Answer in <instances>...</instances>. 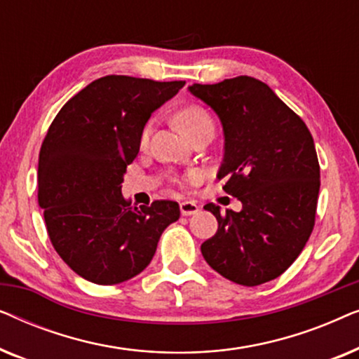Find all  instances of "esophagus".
Instances as JSON below:
<instances>
[{
    "instance_id": "obj_1",
    "label": "esophagus",
    "mask_w": 359,
    "mask_h": 359,
    "mask_svg": "<svg viewBox=\"0 0 359 359\" xmlns=\"http://www.w3.org/2000/svg\"><path fill=\"white\" fill-rule=\"evenodd\" d=\"M180 210L183 215H194L198 212L199 208L196 203H191V201H184V203L180 204Z\"/></svg>"
}]
</instances>
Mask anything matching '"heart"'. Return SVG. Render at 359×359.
Listing matches in <instances>:
<instances>
[{"label":"heart","mask_w":359,"mask_h":359,"mask_svg":"<svg viewBox=\"0 0 359 359\" xmlns=\"http://www.w3.org/2000/svg\"><path fill=\"white\" fill-rule=\"evenodd\" d=\"M176 124H178L189 137L196 135L198 132L204 129H214L212 117H210L209 112L205 111L203 106H198V104H189L176 112ZM150 134H151V122H149V124L142 129V134H140L142 147L149 144Z\"/></svg>","instance_id":"1"}]
</instances>
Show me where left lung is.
<instances>
[{
  "instance_id": "8db88e82",
  "label": "left lung",
  "mask_w": 359,
  "mask_h": 359,
  "mask_svg": "<svg viewBox=\"0 0 359 359\" xmlns=\"http://www.w3.org/2000/svg\"><path fill=\"white\" fill-rule=\"evenodd\" d=\"M217 112L225 154L217 178L242 210L205 204L219 222L201 245L209 266L242 286L281 276L306 247L316 225L320 165L306 122L263 81L235 76L189 86Z\"/></svg>"
}]
</instances>
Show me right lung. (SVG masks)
<instances>
[{
    "mask_svg": "<svg viewBox=\"0 0 359 359\" xmlns=\"http://www.w3.org/2000/svg\"><path fill=\"white\" fill-rule=\"evenodd\" d=\"M184 81L107 75L58 111L39 154V205L60 258L88 281L111 286L149 266L163 230L180 219L175 201L140 209L121 193L151 112Z\"/></svg>",
    "mask_w": 359,
    "mask_h": 359,
    "instance_id": "1",
    "label": "right lung"
}]
</instances>
